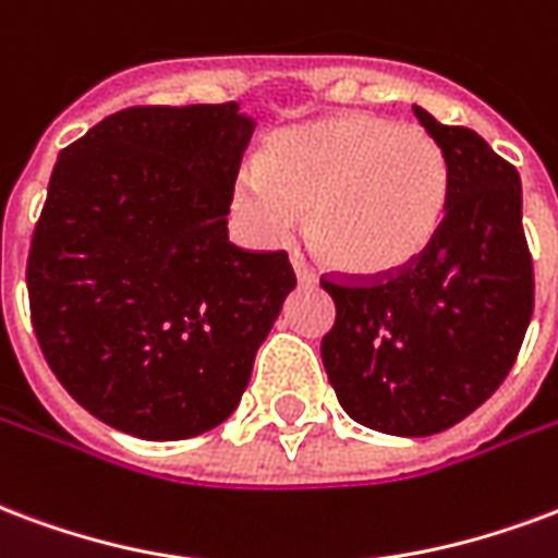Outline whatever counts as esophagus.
Returning a JSON list of instances; mask_svg holds the SVG:
<instances>
[{
    "label": "esophagus",
    "mask_w": 558,
    "mask_h": 558,
    "mask_svg": "<svg viewBox=\"0 0 558 558\" xmlns=\"http://www.w3.org/2000/svg\"><path fill=\"white\" fill-rule=\"evenodd\" d=\"M292 266H295V275H299V283H316V275H313V268L304 263V259L295 254L292 257Z\"/></svg>",
    "instance_id": "obj_1"
}]
</instances>
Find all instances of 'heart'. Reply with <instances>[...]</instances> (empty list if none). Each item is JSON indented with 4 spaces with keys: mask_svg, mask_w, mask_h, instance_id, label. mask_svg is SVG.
<instances>
[{
    "mask_svg": "<svg viewBox=\"0 0 558 558\" xmlns=\"http://www.w3.org/2000/svg\"><path fill=\"white\" fill-rule=\"evenodd\" d=\"M452 171L435 135L352 111L278 132L259 168L242 171L236 209L263 239H307L328 266L387 278L414 266L444 227Z\"/></svg>",
    "mask_w": 558,
    "mask_h": 558,
    "instance_id": "heart-1",
    "label": "heart"
}]
</instances>
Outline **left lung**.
Wrapping results in <instances>:
<instances>
[{"label":"left lung","instance_id":"8db88e82","mask_svg":"<svg viewBox=\"0 0 558 558\" xmlns=\"http://www.w3.org/2000/svg\"><path fill=\"white\" fill-rule=\"evenodd\" d=\"M449 159L447 218L414 266L387 278L325 271L337 319L322 363L345 414L387 435L456 426L518 361L535 304L521 177L468 126L414 106Z\"/></svg>","mask_w":558,"mask_h":558}]
</instances>
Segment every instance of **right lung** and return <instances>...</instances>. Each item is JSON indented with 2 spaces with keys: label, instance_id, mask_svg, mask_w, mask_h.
Instances as JSON below:
<instances>
[{
  "label": "right lung",
  "instance_id": "1",
  "mask_svg": "<svg viewBox=\"0 0 558 558\" xmlns=\"http://www.w3.org/2000/svg\"><path fill=\"white\" fill-rule=\"evenodd\" d=\"M251 132L233 102L130 106L59 153L28 313L49 369L106 426L183 440L245 393L295 287L287 251L227 242Z\"/></svg>",
  "mask_w": 558,
  "mask_h": 558
}]
</instances>
